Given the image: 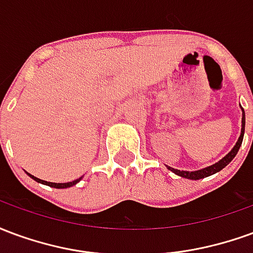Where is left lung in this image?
I'll return each instance as SVG.
<instances>
[{
    "mask_svg": "<svg viewBox=\"0 0 253 253\" xmlns=\"http://www.w3.org/2000/svg\"><path fill=\"white\" fill-rule=\"evenodd\" d=\"M241 123H243V127H241V135H240L239 141H237V143H236V146H234V148L232 149V150H230V152H229V153L226 154L222 160H221V161H218L217 164L211 165V167H207V168H203V169L201 170H194V172H190V170H179V169H175V168H170V167H168V169L172 170V172L176 173V175L181 176V177L191 179V180H198V179H203V177L212 175V173H215V172H218V170H221L222 168H225V167H226V165H228L229 163L234 159V156L237 154L240 146H241V142H243V138H244V128H245L244 110H243V121H241Z\"/></svg>",
    "mask_w": 253,
    "mask_h": 253,
    "instance_id": "obj_1",
    "label": "left lung"
}]
</instances>
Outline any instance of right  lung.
<instances>
[{
	"label": "right lung",
	"instance_id": "1",
	"mask_svg": "<svg viewBox=\"0 0 253 253\" xmlns=\"http://www.w3.org/2000/svg\"><path fill=\"white\" fill-rule=\"evenodd\" d=\"M30 175V173H28ZM34 180L39 181V183H42V184H46V186H50V187H54V188H67V187H72L74 186V184H77L78 181L81 180V177L80 179H77V180H73V181H69V183H51V181H44V180H41V179H38V177H35V176L30 175Z\"/></svg>",
	"mask_w": 253,
	"mask_h": 253
}]
</instances>
